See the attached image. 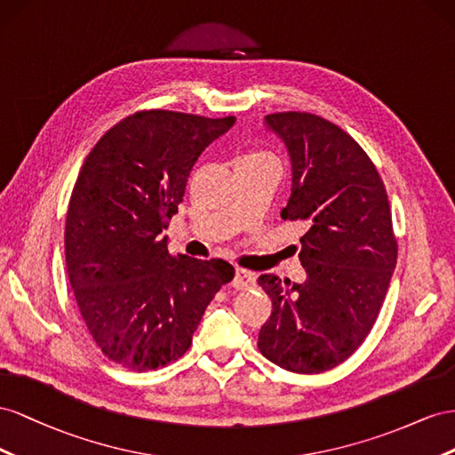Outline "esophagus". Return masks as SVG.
I'll return each instance as SVG.
<instances>
[{"label": "esophagus", "instance_id": "obj_1", "mask_svg": "<svg viewBox=\"0 0 455 455\" xmlns=\"http://www.w3.org/2000/svg\"><path fill=\"white\" fill-rule=\"evenodd\" d=\"M232 285H235L236 290H248L251 285H255V275L250 270L236 268V275L232 278Z\"/></svg>", "mask_w": 455, "mask_h": 455}]
</instances>
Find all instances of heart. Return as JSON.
<instances>
[{
    "label": "heart",
    "mask_w": 455,
    "mask_h": 455,
    "mask_svg": "<svg viewBox=\"0 0 455 455\" xmlns=\"http://www.w3.org/2000/svg\"><path fill=\"white\" fill-rule=\"evenodd\" d=\"M259 158H268V154H265V152H250V154L242 156L240 160H259Z\"/></svg>",
    "instance_id": "1"
}]
</instances>
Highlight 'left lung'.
I'll list each match as a JSON object with an SVG mask.
<instances>
[{
  "mask_svg": "<svg viewBox=\"0 0 455 455\" xmlns=\"http://www.w3.org/2000/svg\"><path fill=\"white\" fill-rule=\"evenodd\" d=\"M291 160V196L282 219L303 220V283L261 275L272 299L259 350L295 373H320L366 339L396 267V240L383 180L341 127L308 112L265 116Z\"/></svg>",
  "mask_w": 455,
  "mask_h": 455,
  "instance_id": "left-lung-1",
  "label": "left lung"
}]
</instances>
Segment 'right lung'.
<instances>
[{"label":"right lung","instance_id":"1","mask_svg":"<svg viewBox=\"0 0 455 455\" xmlns=\"http://www.w3.org/2000/svg\"><path fill=\"white\" fill-rule=\"evenodd\" d=\"M235 122L137 112L82 165L64 232L67 268L91 337L116 364L145 371L183 356L205 307L235 278L223 259L170 255L164 236L192 165Z\"/></svg>","mask_w":455,"mask_h":455}]
</instances>
